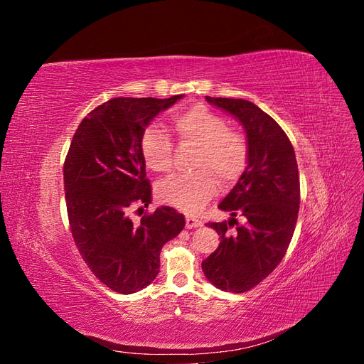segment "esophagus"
<instances>
[{
  "instance_id": "obj_1",
  "label": "esophagus",
  "mask_w": 364,
  "mask_h": 364,
  "mask_svg": "<svg viewBox=\"0 0 364 364\" xmlns=\"http://www.w3.org/2000/svg\"><path fill=\"white\" fill-rule=\"evenodd\" d=\"M202 225V222L199 218H196L194 215H185V226L188 229H193V228H199Z\"/></svg>"
}]
</instances>
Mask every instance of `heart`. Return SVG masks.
Returning a JSON list of instances; mask_svg holds the SVG:
<instances>
[{"label": "heart", "instance_id": "b5f03b06", "mask_svg": "<svg viewBox=\"0 0 364 364\" xmlns=\"http://www.w3.org/2000/svg\"><path fill=\"white\" fill-rule=\"evenodd\" d=\"M173 126L186 144L197 146L193 158L196 171L173 174L158 183L159 200L185 213H197L218 191V181L234 185L249 165V141L228 121L202 103L174 114ZM141 156L155 173H167L173 167V141L164 130L149 126L141 135Z\"/></svg>", "mask_w": 364, "mask_h": 364}]
</instances>
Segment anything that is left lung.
Returning a JSON list of instances; mask_svg holds the SVG:
<instances>
[{"label":"left lung","mask_w":364,"mask_h":364,"mask_svg":"<svg viewBox=\"0 0 364 364\" xmlns=\"http://www.w3.org/2000/svg\"><path fill=\"white\" fill-rule=\"evenodd\" d=\"M206 100L240 119L250 155L245 174L218 205L232 218L208 223L220 235V245L202 261V269L217 289L245 293L266 279L289 249L299 213V171L289 136L257 105L241 98ZM237 215L247 218L245 225H237ZM234 224L237 228L230 233Z\"/></svg>","instance_id":"8db88e82"}]
</instances>
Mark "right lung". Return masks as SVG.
Here are the masks:
<instances>
[{
  "label": "right lung",
  "mask_w": 364,
  "mask_h": 364,
  "mask_svg": "<svg viewBox=\"0 0 364 364\" xmlns=\"http://www.w3.org/2000/svg\"><path fill=\"white\" fill-rule=\"evenodd\" d=\"M117 97L77 127L63 164L65 200L74 243L106 287L130 294L159 273V253L185 226L170 206L144 213L151 185L139 141L153 117L181 100ZM132 212L141 218L134 223Z\"/></svg>",
  "instance_id": "right-lung-1"
}]
</instances>
